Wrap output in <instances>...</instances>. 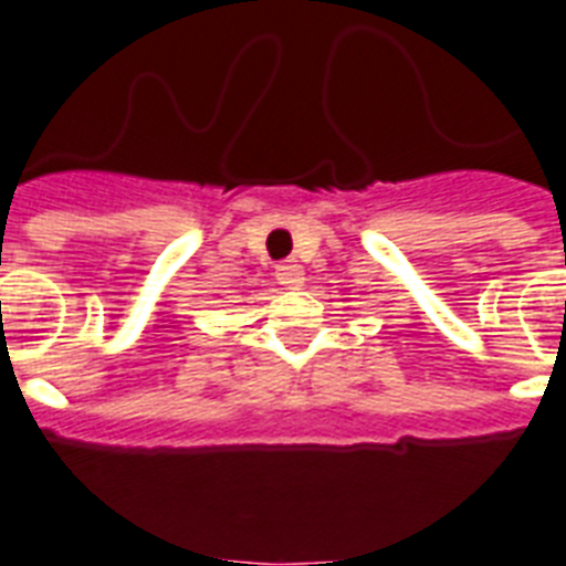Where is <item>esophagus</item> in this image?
Here are the masks:
<instances>
[{"instance_id": "34e87169", "label": "esophagus", "mask_w": 566, "mask_h": 566, "mask_svg": "<svg viewBox=\"0 0 566 566\" xmlns=\"http://www.w3.org/2000/svg\"><path fill=\"white\" fill-rule=\"evenodd\" d=\"M274 277H277L283 286H301L303 269L294 263V260H289V263H280L277 269H274Z\"/></svg>"}]
</instances>
